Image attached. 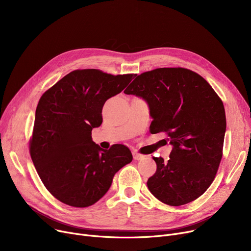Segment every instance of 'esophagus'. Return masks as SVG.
<instances>
[{
	"label": "esophagus",
	"instance_id": "esophagus-1",
	"mask_svg": "<svg viewBox=\"0 0 251 251\" xmlns=\"http://www.w3.org/2000/svg\"><path fill=\"white\" fill-rule=\"evenodd\" d=\"M132 154H133L134 160H136V161H139V160H141V159H143V157H144V155H142V154H140V153H138L136 151H133Z\"/></svg>",
	"mask_w": 251,
	"mask_h": 251
}]
</instances>
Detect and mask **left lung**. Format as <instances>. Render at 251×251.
Here are the masks:
<instances>
[{"label": "left lung", "instance_id": "1", "mask_svg": "<svg viewBox=\"0 0 251 251\" xmlns=\"http://www.w3.org/2000/svg\"><path fill=\"white\" fill-rule=\"evenodd\" d=\"M147 101L151 133L166 132L170 159L153 157L148 181L160 201L178 206L195 201L214 181L226 132L221 99L204 78L185 68H159L138 75L124 90Z\"/></svg>", "mask_w": 251, "mask_h": 251}]
</instances>
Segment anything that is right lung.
Masks as SVG:
<instances>
[{
  "label": "right lung",
  "mask_w": 251,
  "mask_h": 251,
  "mask_svg": "<svg viewBox=\"0 0 251 251\" xmlns=\"http://www.w3.org/2000/svg\"><path fill=\"white\" fill-rule=\"evenodd\" d=\"M136 74L75 70L48 89L35 111L30 156L46 188L63 203L86 207L108 192L114 175L132 161L123 144L102 150L91 130L102 123L105 100Z\"/></svg>",
  "instance_id": "1"
}]
</instances>
